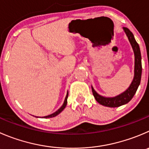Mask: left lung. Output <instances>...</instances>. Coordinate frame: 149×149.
I'll return each instance as SVG.
<instances>
[{
  "label": "left lung",
  "mask_w": 149,
  "mask_h": 149,
  "mask_svg": "<svg viewBox=\"0 0 149 149\" xmlns=\"http://www.w3.org/2000/svg\"><path fill=\"white\" fill-rule=\"evenodd\" d=\"M123 29L126 33L127 36L131 46H132L134 54H135V70H134V78L132 83L126 91H125L117 96L113 97H105L101 96L95 92V90L92 86V93H93V95L97 102H98L100 104L104 105V106L110 107V108L119 107L129 102L135 95L138 86L141 83L142 64H141V54L139 45L135 41V37H134L132 32L127 27H123Z\"/></svg>",
  "instance_id": "8db88e82"
}]
</instances>
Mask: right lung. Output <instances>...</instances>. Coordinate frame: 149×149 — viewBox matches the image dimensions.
<instances>
[{
  "instance_id": "add662e5",
  "label": "right lung",
  "mask_w": 149,
  "mask_h": 149,
  "mask_svg": "<svg viewBox=\"0 0 149 149\" xmlns=\"http://www.w3.org/2000/svg\"><path fill=\"white\" fill-rule=\"evenodd\" d=\"M68 92H67V95H66L65 99L64 102H63V105H62V106L60 107V108H59V109L57 110V111H55L54 113H52V114H50V115H48V116H44V118H46V119H47V118H52V117H54V116H57V115H58L59 113H61L62 111H63V110H64V108L66 107V105H67V99H68Z\"/></svg>"
}]
</instances>
